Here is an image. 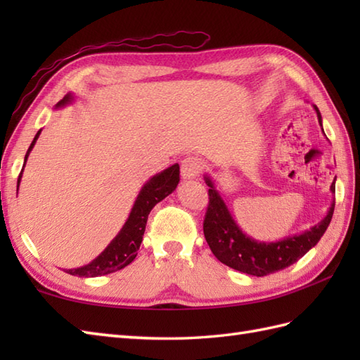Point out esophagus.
Wrapping results in <instances>:
<instances>
[{"label":"esophagus","mask_w":360,"mask_h":360,"mask_svg":"<svg viewBox=\"0 0 360 360\" xmlns=\"http://www.w3.org/2000/svg\"><path fill=\"white\" fill-rule=\"evenodd\" d=\"M204 167V162L200 158L190 156L182 160L181 164V176L182 179H196L200 176Z\"/></svg>","instance_id":"1"}]
</instances>
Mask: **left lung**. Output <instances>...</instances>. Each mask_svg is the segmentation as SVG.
Instances as JSON below:
<instances>
[{"label": "left lung", "mask_w": 360, "mask_h": 360, "mask_svg": "<svg viewBox=\"0 0 360 360\" xmlns=\"http://www.w3.org/2000/svg\"><path fill=\"white\" fill-rule=\"evenodd\" d=\"M319 124L322 127V114L314 105ZM323 131V128H322ZM209 188V207L204 218V236L210 250L221 263L255 277L274 274L298 262L309 249L322 238L331 223L334 201L326 217L312 226L309 231L290 235L278 241H257L244 233L229 212L223 196L215 187L209 174L204 176ZM331 193H335V184H331Z\"/></svg>", "instance_id": "obj_1"}]
</instances>
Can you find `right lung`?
I'll list each match as a JSON object with an SVG mask.
<instances>
[{
  "mask_svg": "<svg viewBox=\"0 0 360 360\" xmlns=\"http://www.w3.org/2000/svg\"><path fill=\"white\" fill-rule=\"evenodd\" d=\"M72 102H74V94L68 93L62 101L56 105V108H62V106H66ZM40 133L41 129L35 134L32 143H30V147L25 156V165L27 162L29 153L32 151ZM21 174H22V170L18 176L17 187H20ZM178 184H179L178 164L168 167L164 172H160L153 176V178H150L142 186L139 195H137L136 201L133 204V209L129 212L124 227H122L120 232L114 236L112 241L105 248L102 254L96 257L93 262L85 266L75 267V269H65V272L75 275V277H98V275H106V274H112L116 271L124 269L125 266H128L136 258L137 250L141 248L145 226H147V219L151 209L155 207L158 202L162 201L164 198L173 193L174 188L178 187Z\"/></svg>",
  "mask_w": 360,
  "mask_h": 360,
  "instance_id": "obj_1",
  "label": "right lung"
}]
</instances>
